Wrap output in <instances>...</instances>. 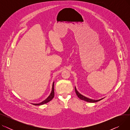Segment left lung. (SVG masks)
I'll return each instance as SVG.
<instances>
[{
	"label": "left lung",
	"mask_w": 130,
	"mask_h": 130,
	"mask_svg": "<svg viewBox=\"0 0 130 130\" xmlns=\"http://www.w3.org/2000/svg\"><path fill=\"white\" fill-rule=\"evenodd\" d=\"M75 92H76V94L77 95V96H78V98H79L80 100H84L85 101H86V102H90V103H95V102H99L100 101V100L103 99H101L100 100H92V99H88L84 96H83V95H81L76 90V87H75Z\"/></svg>",
	"instance_id": "8db88e82"
}]
</instances>
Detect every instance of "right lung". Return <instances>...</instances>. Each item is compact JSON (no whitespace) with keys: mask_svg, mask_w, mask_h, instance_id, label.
Instances as JSON below:
<instances>
[{"mask_svg":"<svg viewBox=\"0 0 130 130\" xmlns=\"http://www.w3.org/2000/svg\"><path fill=\"white\" fill-rule=\"evenodd\" d=\"M54 94H55V92H54V82L53 84V86H52V92L51 93V94L50 95V96L48 97L45 100H44V101H43L42 102H41L40 103L38 104H32L34 105H43L44 104H46L48 102H49L50 101H51L54 97Z\"/></svg>","mask_w":130,"mask_h":130,"instance_id":"1","label":"right lung"}]
</instances>
